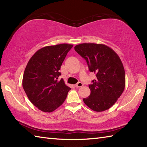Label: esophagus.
<instances>
[{"label":"esophagus","instance_id":"34e87169","mask_svg":"<svg viewBox=\"0 0 147 147\" xmlns=\"http://www.w3.org/2000/svg\"><path fill=\"white\" fill-rule=\"evenodd\" d=\"M82 86H83V83L82 82H78L75 85V86L76 88H80V87H82Z\"/></svg>","mask_w":147,"mask_h":147}]
</instances>
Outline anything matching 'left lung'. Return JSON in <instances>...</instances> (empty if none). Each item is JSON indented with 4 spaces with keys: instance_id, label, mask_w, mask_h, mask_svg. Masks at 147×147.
I'll use <instances>...</instances> for the list:
<instances>
[{
    "instance_id": "left-lung-1",
    "label": "left lung",
    "mask_w": 147,
    "mask_h": 147,
    "mask_svg": "<svg viewBox=\"0 0 147 147\" xmlns=\"http://www.w3.org/2000/svg\"><path fill=\"white\" fill-rule=\"evenodd\" d=\"M74 50L86 60L90 72L96 78L89 85L90 95L83 102L92 110H107L120 97L125 88V71L121 59L113 50L104 44L82 43Z\"/></svg>"
}]
</instances>
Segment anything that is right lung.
Here are the masks:
<instances>
[{
    "instance_id": "obj_1",
    "label": "right lung",
    "mask_w": 147,
    "mask_h": 147,
    "mask_svg": "<svg viewBox=\"0 0 147 147\" xmlns=\"http://www.w3.org/2000/svg\"><path fill=\"white\" fill-rule=\"evenodd\" d=\"M73 46L62 43L45 47L28 62L22 85L30 102L39 110L53 112L66 98L71 88L58 78L62 62Z\"/></svg>"
}]
</instances>
